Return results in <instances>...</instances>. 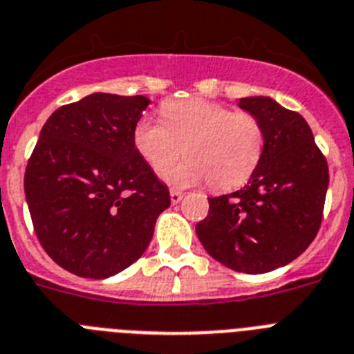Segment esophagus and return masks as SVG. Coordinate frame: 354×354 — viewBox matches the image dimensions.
I'll use <instances>...</instances> for the list:
<instances>
[{
    "label": "esophagus",
    "mask_w": 354,
    "mask_h": 354,
    "mask_svg": "<svg viewBox=\"0 0 354 354\" xmlns=\"http://www.w3.org/2000/svg\"><path fill=\"white\" fill-rule=\"evenodd\" d=\"M183 198V192L180 189H171V201L172 203H180Z\"/></svg>",
    "instance_id": "34e87169"
}]
</instances>
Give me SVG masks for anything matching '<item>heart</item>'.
Returning a JSON list of instances; mask_svg holds the SVG:
<instances>
[{"mask_svg": "<svg viewBox=\"0 0 354 354\" xmlns=\"http://www.w3.org/2000/svg\"><path fill=\"white\" fill-rule=\"evenodd\" d=\"M160 111L163 122L147 117L136 122L133 144L151 169H163L171 183L209 182L214 191H234L259 169L266 129L252 113L205 99L167 100ZM183 150L186 162L171 166Z\"/></svg>", "mask_w": 354, "mask_h": 354, "instance_id": "b5f03b06", "label": "heart"}]
</instances>
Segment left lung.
I'll use <instances>...</instances> for the list:
<instances>
[{
	"label": "left lung",
	"instance_id": "left-lung-1",
	"mask_svg": "<svg viewBox=\"0 0 354 354\" xmlns=\"http://www.w3.org/2000/svg\"><path fill=\"white\" fill-rule=\"evenodd\" d=\"M239 106L266 129L263 162L241 191L209 198V214L196 234L230 270L266 273L292 263L315 239L329 169L299 113L268 97H246Z\"/></svg>",
	"mask_w": 354,
	"mask_h": 354
}]
</instances>
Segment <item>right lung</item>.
I'll return each instance as SVG.
<instances>
[{"label":"right lung","mask_w":354,"mask_h":354,"mask_svg":"<svg viewBox=\"0 0 354 354\" xmlns=\"http://www.w3.org/2000/svg\"><path fill=\"white\" fill-rule=\"evenodd\" d=\"M142 95L93 93L61 106L25 171L35 236L61 268L106 279L145 252L171 196L133 144Z\"/></svg>","instance_id":"add662e5"}]
</instances>
